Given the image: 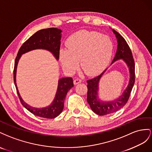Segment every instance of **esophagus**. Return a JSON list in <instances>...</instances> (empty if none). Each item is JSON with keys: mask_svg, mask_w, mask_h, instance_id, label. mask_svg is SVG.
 <instances>
[{"mask_svg": "<svg viewBox=\"0 0 152 152\" xmlns=\"http://www.w3.org/2000/svg\"><path fill=\"white\" fill-rule=\"evenodd\" d=\"M81 82V80L80 79H76L74 80V84L75 85H77L78 83H80Z\"/></svg>", "mask_w": 152, "mask_h": 152, "instance_id": "esophagus-1", "label": "esophagus"}]
</instances>
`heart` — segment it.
<instances>
[{
	"label": "heart",
	"mask_w": 152,
	"mask_h": 152,
	"mask_svg": "<svg viewBox=\"0 0 152 152\" xmlns=\"http://www.w3.org/2000/svg\"><path fill=\"white\" fill-rule=\"evenodd\" d=\"M67 50H60L59 58L65 71L73 72L78 66L88 76L101 72L111 59L113 44L111 39L95 31L81 30L66 41Z\"/></svg>",
	"instance_id": "obj_1"
}]
</instances>
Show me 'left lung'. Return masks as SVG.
<instances>
[{
    "label": "left lung",
    "mask_w": 152,
    "mask_h": 152,
    "mask_svg": "<svg viewBox=\"0 0 152 152\" xmlns=\"http://www.w3.org/2000/svg\"><path fill=\"white\" fill-rule=\"evenodd\" d=\"M117 40V50L111 66L117 60H122L126 64L129 71V83L120 96L113 101H102L99 97V82L105 73L106 69L100 75L87 81V101L92 110L98 115H106L116 112L124 107L129 100L130 94L135 81V66L131 49L125 39L112 29Z\"/></svg>",
    "instance_id": "1"
}]
</instances>
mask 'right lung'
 Instances as JSON below:
<instances>
[{"label":"right lung","mask_w":152,"mask_h":152,"mask_svg":"<svg viewBox=\"0 0 152 152\" xmlns=\"http://www.w3.org/2000/svg\"><path fill=\"white\" fill-rule=\"evenodd\" d=\"M62 30L57 28H49L39 30L26 41L20 48L15 59L14 67V82L17 94L22 105L34 115L46 118H55L63 111L64 102L68 91L74 86L72 77H61L58 81V86L55 96L50 105L44 107H35L28 105L21 98L16 84L17 66L21 55L35 50L48 51L58 60L60 40Z\"/></svg>","instance_id":"add662e5"}]
</instances>
